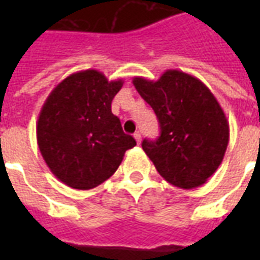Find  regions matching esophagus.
<instances>
[{"label": "esophagus", "instance_id": "1", "mask_svg": "<svg viewBox=\"0 0 260 260\" xmlns=\"http://www.w3.org/2000/svg\"><path fill=\"white\" fill-rule=\"evenodd\" d=\"M134 138H135V141L138 142V145H139V143H141V141H142L141 132H135V134H134Z\"/></svg>", "mask_w": 260, "mask_h": 260}]
</instances>
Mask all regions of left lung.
<instances>
[{
    "instance_id": "1",
    "label": "left lung",
    "mask_w": 260,
    "mask_h": 260,
    "mask_svg": "<svg viewBox=\"0 0 260 260\" xmlns=\"http://www.w3.org/2000/svg\"><path fill=\"white\" fill-rule=\"evenodd\" d=\"M132 82L157 115L160 136L145 139L142 149L158 174L184 189L205 184L229 145V121L217 99L198 78L177 69L157 80L136 76Z\"/></svg>"
}]
</instances>
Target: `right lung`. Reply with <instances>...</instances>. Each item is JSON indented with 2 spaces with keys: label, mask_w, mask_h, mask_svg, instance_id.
I'll use <instances>...</instances> for the list:
<instances>
[{
  "label": "right lung",
  "mask_w": 260,
  "mask_h": 260,
  "mask_svg": "<svg viewBox=\"0 0 260 260\" xmlns=\"http://www.w3.org/2000/svg\"><path fill=\"white\" fill-rule=\"evenodd\" d=\"M122 83L86 69L59 82L43 104L37 145L48 169L65 185L83 191L96 188L136 145L111 113V102Z\"/></svg>",
  "instance_id": "right-lung-1"
}]
</instances>
